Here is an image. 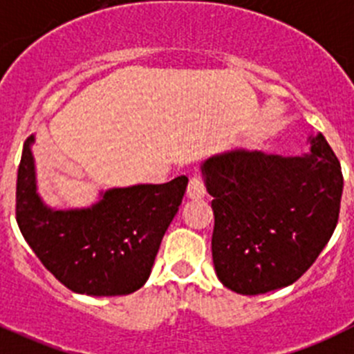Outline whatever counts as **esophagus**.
<instances>
[{"instance_id":"1","label":"esophagus","mask_w":354,"mask_h":354,"mask_svg":"<svg viewBox=\"0 0 354 354\" xmlns=\"http://www.w3.org/2000/svg\"><path fill=\"white\" fill-rule=\"evenodd\" d=\"M187 194L190 198H202L205 195V183L201 176L194 174L188 181V188H187Z\"/></svg>"}]
</instances>
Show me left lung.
Wrapping results in <instances>:
<instances>
[{"label": "left lung", "instance_id": "left-lung-1", "mask_svg": "<svg viewBox=\"0 0 354 354\" xmlns=\"http://www.w3.org/2000/svg\"><path fill=\"white\" fill-rule=\"evenodd\" d=\"M212 195V263L223 286L243 296L299 280L330 240L341 211V162L324 135L311 153L233 150L204 164Z\"/></svg>", "mask_w": 354, "mask_h": 354}]
</instances>
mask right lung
I'll list each match as a JSON object with an SVG mask.
<instances>
[{"label": "right lung", "mask_w": 354, "mask_h": 354, "mask_svg": "<svg viewBox=\"0 0 354 354\" xmlns=\"http://www.w3.org/2000/svg\"><path fill=\"white\" fill-rule=\"evenodd\" d=\"M32 136L17 171L15 218L44 268L67 289L88 296H126L147 282L188 178L114 188L97 205L51 211L36 195Z\"/></svg>", "instance_id": "add662e5"}]
</instances>
